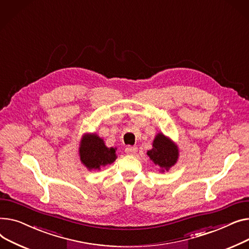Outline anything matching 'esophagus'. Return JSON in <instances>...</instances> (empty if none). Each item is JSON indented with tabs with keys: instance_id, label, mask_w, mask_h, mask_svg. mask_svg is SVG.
Instances as JSON below:
<instances>
[{
	"instance_id": "34e87169",
	"label": "esophagus",
	"mask_w": 249,
	"mask_h": 249,
	"mask_svg": "<svg viewBox=\"0 0 249 249\" xmlns=\"http://www.w3.org/2000/svg\"><path fill=\"white\" fill-rule=\"evenodd\" d=\"M124 152L127 154V155H135L137 152H138V149L136 147H130V145H128V147L125 148Z\"/></svg>"
}]
</instances>
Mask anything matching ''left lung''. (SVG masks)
Returning a JSON list of instances; mask_svg holds the SVG:
<instances>
[{"mask_svg": "<svg viewBox=\"0 0 249 249\" xmlns=\"http://www.w3.org/2000/svg\"><path fill=\"white\" fill-rule=\"evenodd\" d=\"M148 156L156 165L168 170L178 159V149L168 138L159 134L153 142V149L148 152Z\"/></svg>", "mask_w": 249, "mask_h": 249, "instance_id": "left-lung-1", "label": "left lung"}]
</instances>
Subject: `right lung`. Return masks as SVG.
Instances as JSON below:
<instances>
[{
  "label": "right lung",
  "mask_w": 249,
  "mask_h": 249,
  "mask_svg": "<svg viewBox=\"0 0 249 249\" xmlns=\"http://www.w3.org/2000/svg\"><path fill=\"white\" fill-rule=\"evenodd\" d=\"M79 153L81 162L89 170L111 164L116 158L115 149L107 148L104 141L95 135L83 138Z\"/></svg>",
  "instance_id": "add662e5"
}]
</instances>
